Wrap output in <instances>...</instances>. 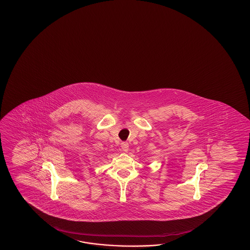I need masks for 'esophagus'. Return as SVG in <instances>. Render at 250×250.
Returning <instances> with one entry per match:
<instances>
[{
    "instance_id": "esophagus-1",
    "label": "esophagus",
    "mask_w": 250,
    "mask_h": 250,
    "mask_svg": "<svg viewBox=\"0 0 250 250\" xmlns=\"http://www.w3.org/2000/svg\"><path fill=\"white\" fill-rule=\"evenodd\" d=\"M122 150L124 151V152H127V150H128V144L127 142H123L122 143Z\"/></svg>"
}]
</instances>
